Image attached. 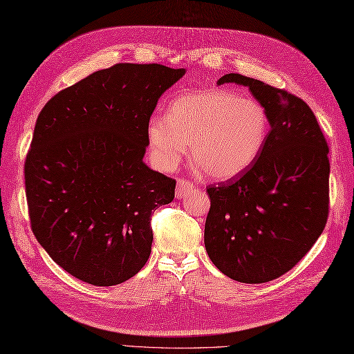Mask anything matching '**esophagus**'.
<instances>
[{
  "instance_id": "1",
  "label": "esophagus",
  "mask_w": 354,
  "mask_h": 354,
  "mask_svg": "<svg viewBox=\"0 0 354 354\" xmlns=\"http://www.w3.org/2000/svg\"><path fill=\"white\" fill-rule=\"evenodd\" d=\"M194 192H196V188H194V185L192 183H188V180H183V179L178 180L176 193H175L176 198H184L185 196L193 194Z\"/></svg>"
}]
</instances>
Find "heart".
<instances>
[{
    "label": "heart",
    "instance_id": "obj_1",
    "mask_svg": "<svg viewBox=\"0 0 354 354\" xmlns=\"http://www.w3.org/2000/svg\"><path fill=\"white\" fill-rule=\"evenodd\" d=\"M270 134L265 106L229 89H207L178 97L169 116L148 121L147 140L152 165L176 167L192 147V158L216 180L239 176L260 157Z\"/></svg>",
    "mask_w": 354,
    "mask_h": 354
}]
</instances>
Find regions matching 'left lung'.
<instances>
[{"label":"left lung","instance_id":"1","mask_svg":"<svg viewBox=\"0 0 354 354\" xmlns=\"http://www.w3.org/2000/svg\"><path fill=\"white\" fill-rule=\"evenodd\" d=\"M247 86L265 106L270 134L239 178L206 188L205 248L224 275L261 284L284 275L323 233L329 214V148L313 111L284 89L238 73L216 85Z\"/></svg>","mask_w":354,"mask_h":354}]
</instances>
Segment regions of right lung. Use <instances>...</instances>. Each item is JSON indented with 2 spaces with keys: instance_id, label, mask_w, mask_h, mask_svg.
Returning a JSON list of instances; mask_svg holds the SVG:
<instances>
[{
  "instance_id": "add662e5",
  "label": "right lung",
  "mask_w": 354,
  "mask_h": 354,
  "mask_svg": "<svg viewBox=\"0 0 354 354\" xmlns=\"http://www.w3.org/2000/svg\"><path fill=\"white\" fill-rule=\"evenodd\" d=\"M185 75L116 64L62 89L41 109L25 161L31 229L57 265L98 287L121 284L151 254V214L175 179L145 165L158 98Z\"/></svg>"
}]
</instances>
